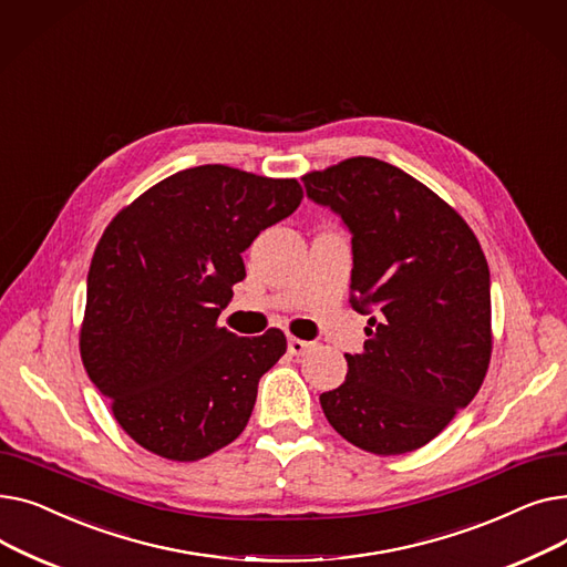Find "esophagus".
Returning <instances> with one entry per match:
<instances>
[{
	"label": "esophagus",
	"mask_w": 567,
	"mask_h": 567,
	"mask_svg": "<svg viewBox=\"0 0 567 567\" xmlns=\"http://www.w3.org/2000/svg\"><path fill=\"white\" fill-rule=\"evenodd\" d=\"M289 353L291 355H306L312 351L315 342H308V340H299V338H289Z\"/></svg>",
	"instance_id": "1"
}]
</instances>
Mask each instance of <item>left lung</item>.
Returning a JSON list of instances; mask_svg holds the SVG:
<instances>
[{
	"instance_id": "8db88e82",
	"label": "left lung",
	"mask_w": 567,
	"mask_h": 567,
	"mask_svg": "<svg viewBox=\"0 0 567 567\" xmlns=\"http://www.w3.org/2000/svg\"><path fill=\"white\" fill-rule=\"evenodd\" d=\"M351 231V306L372 315L349 372L321 393L338 434L374 455L430 443L481 391L492 355L489 266L451 204L413 176L355 156L303 176Z\"/></svg>"
}]
</instances>
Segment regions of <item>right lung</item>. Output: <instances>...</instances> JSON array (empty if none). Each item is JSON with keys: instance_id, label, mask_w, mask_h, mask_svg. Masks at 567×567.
I'll list each match as a JSON object with an SVG mask.
<instances>
[{"instance_id": "add662e5", "label": "right lung", "mask_w": 567, "mask_h": 567, "mask_svg": "<svg viewBox=\"0 0 567 567\" xmlns=\"http://www.w3.org/2000/svg\"><path fill=\"white\" fill-rule=\"evenodd\" d=\"M301 199L296 178L199 165L163 178L105 227L80 355L116 423L148 453L197 462L248 425L287 338H238L218 317L246 278L241 252Z\"/></svg>"}]
</instances>
